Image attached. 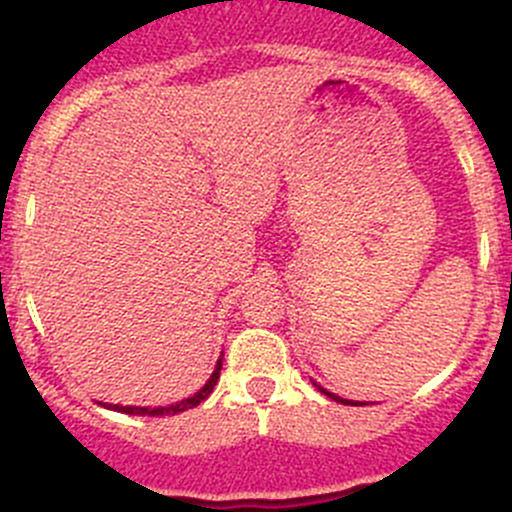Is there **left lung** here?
<instances>
[{"label":"left lung","instance_id":"left-lung-1","mask_svg":"<svg viewBox=\"0 0 512 512\" xmlns=\"http://www.w3.org/2000/svg\"><path fill=\"white\" fill-rule=\"evenodd\" d=\"M317 389H319V391H322V394H327V396H329V399H334V401H339V404H347V406H349V404H352V406H354V401H347V399H339V396H334V394H329V391H327V389H322V386H317Z\"/></svg>","mask_w":512,"mask_h":512}]
</instances>
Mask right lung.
Returning <instances> with one entry per match:
<instances>
[{"label": "right lung", "instance_id": "right-lung-1", "mask_svg": "<svg viewBox=\"0 0 512 512\" xmlns=\"http://www.w3.org/2000/svg\"><path fill=\"white\" fill-rule=\"evenodd\" d=\"M220 369H223V359H218V366H215V371H213V376L208 379V384H205L198 394H193L190 399L178 401V404L158 406V409H148V406H118L116 404V406H106V409L121 411V414H131V416H175V414H180V411L195 409L200 401H205L210 394H213L215 384H218V379H220Z\"/></svg>", "mask_w": 512, "mask_h": 512}]
</instances>
